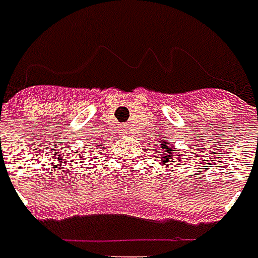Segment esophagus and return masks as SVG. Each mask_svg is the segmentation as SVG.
I'll return each instance as SVG.
<instances>
[{"label": "esophagus", "instance_id": "34e87169", "mask_svg": "<svg viewBox=\"0 0 258 258\" xmlns=\"http://www.w3.org/2000/svg\"><path fill=\"white\" fill-rule=\"evenodd\" d=\"M129 132H131V129L127 126H123V134H129Z\"/></svg>", "mask_w": 258, "mask_h": 258}]
</instances>
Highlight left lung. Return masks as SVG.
<instances>
[{
	"instance_id": "obj_1",
	"label": "left lung",
	"mask_w": 258,
	"mask_h": 258,
	"mask_svg": "<svg viewBox=\"0 0 258 258\" xmlns=\"http://www.w3.org/2000/svg\"><path fill=\"white\" fill-rule=\"evenodd\" d=\"M158 144H160V147L158 149H161V154H160V160H161L162 165L165 167V170L167 171H170L171 168L174 167L173 162H175V165L178 167V165H181V157H178V155H175L174 157V145L171 144H168V141L167 139H160L158 141Z\"/></svg>"
}]
</instances>
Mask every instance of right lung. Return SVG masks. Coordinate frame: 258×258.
<instances>
[{
  "label": "right lung",
  "instance_id": "obj_1",
  "mask_svg": "<svg viewBox=\"0 0 258 258\" xmlns=\"http://www.w3.org/2000/svg\"><path fill=\"white\" fill-rule=\"evenodd\" d=\"M98 145H100V147H101V144H98ZM88 147H90V149H91V152H93V154H94V151H93V148H94V145H88ZM98 149V148H97ZM96 149V151H97Z\"/></svg>",
  "mask_w": 258,
  "mask_h": 258
}]
</instances>
